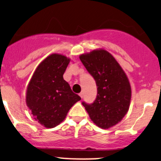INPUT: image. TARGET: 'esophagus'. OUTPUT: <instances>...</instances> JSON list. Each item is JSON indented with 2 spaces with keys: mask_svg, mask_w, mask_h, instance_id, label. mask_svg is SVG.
Returning <instances> with one entry per match:
<instances>
[{
  "mask_svg": "<svg viewBox=\"0 0 161 161\" xmlns=\"http://www.w3.org/2000/svg\"><path fill=\"white\" fill-rule=\"evenodd\" d=\"M79 96H80L81 98H82V97H83V93H82V92H80V93H79Z\"/></svg>",
  "mask_w": 161,
  "mask_h": 161,
  "instance_id": "obj_1",
  "label": "esophagus"
}]
</instances>
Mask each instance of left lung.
Instances as JSON below:
<instances>
[{
  "instance_id": "8db88e82",
  "label": "left lung",
  "mask_w": 161,
  "mask_h": 161,
  "mask_svg": "<svg viewBox=\"0 0 161 161\" xmlns=\"http://www.w3.org/2000/svg\"><path fill=\"white\" fill-rule=\"evenodd\" d=\"M81 62L95 80L92 103L82 102L92 121L103 129L121 121L129 108L131 89L128 77L114 57L104 49L82 54Z\"/></svg>"
}]
</instances>
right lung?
<instances>
[{"label":"right lung","mask_w":161,"mask_h":161,"mask_svg":"<svg viewBox=\"0 0 161 161\" xmlns=\"http://www.w3.org/2000/svg\"><path fill=\"white\" fill-rule=\"evenodd\" d=\"M69 59L52 54L39 65L26 91V105L35 120L46 128H54L66 118L72 105L81 100L63 79Z\"/></svg>","instance_id":"add662e5"}]
</instances>
